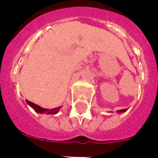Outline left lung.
<instances>
[{"label": "left lung", "instance_id": "left-lung-1", "mask_svg": "<svg viewBox=\"0 0 158 158\" xmlns=\"http://www.w3.org/2000/svg\"><path fill=\"white\" fill-rule=\"evenodd\" d=\"M125 111H126V109H123V110H120V111H118V112L119 113V112H125Z\"/></svg>", "mask_w": 158, "mask_h": 158}]
</instances>
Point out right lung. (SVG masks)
Wrapping results in <instances>:
<instances>
[{"instance_id":"1","label":"right lung","mask_w":158,"mask_h":158,"mask_svg":"<svg viewBox=\"0 0 158 158\" xmlns=\"http://www.w3.org/2000/svg\"><path fill=\"white\" fill-rule=\"evenodd\" d=\"M28 103H29V106H32L33 108L35 110V112L40 113H44V112H45V113H48V114H55V113H57V112H58V110L60 109V106H59V107H56V108H54V109L47 110V109H45V108H42V107H40V106H37V105L34 104V103L31 102H28Z\"/></svg>"}]
</instances>
